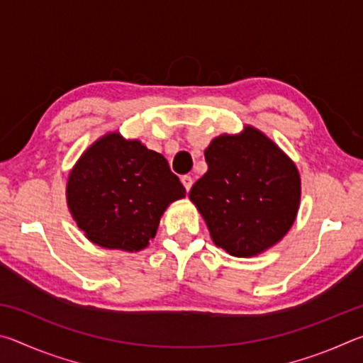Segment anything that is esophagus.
I'll use <instances>...</instances> for the list:
<instances>
[{
    "label": "esophagus",
    "mask_w": 363,
    "mask_h": 363,
    "mask_svg": "<svg viewBox=\"0 0 363 363\" xmlns=\"http://www.w3.org/2000/svg\"><path fill=\"white\" fill-rule=\"evenodd\" d=\"M181 182H182V186L186 187V190L189 192L190 190V187H192V184H194V179L190 176H182L181 177Z\"/></svg>",
    "instance_id": "esophagus-1"
}]
</instances>
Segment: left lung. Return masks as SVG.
Instances as JSON below:
<instances>
[{"instance_id":"1","label":"left lung","mask_w":363,"mask_h":363,"mask_svg":"<svg viewBox=\"0 0 363 363\" xmlns=\"http://www.w3.org/2000/svg\"><path fill=\"white\" fill-rule=\"evenodd\" d=\"M205 160L208 171L189 199L214 245L232 256L251 257L279 243L299 210L296 164L253 126L214 138Z\"/></svg>"}]
</instances>
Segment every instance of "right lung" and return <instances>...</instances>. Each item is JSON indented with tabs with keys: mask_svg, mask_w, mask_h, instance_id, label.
<instances>
[{
	"mask_svg": "<svg viewBox=\"0 0 363 363\" xmlns=\"http://www.w3.org/2000/svg\"><path fill=\"white\" fill-rule=\"evenodd\" d=\"M184 196L186 189L167 158L120 133L86 149L67 182V205L84 237L130 253L149 245L164 210Z\"/></svg>",
	"mask_w": 363,
	"mask_h": 363,
	"instance_id": "add662e5",
	"label": "right lung"
}]
</instances>
